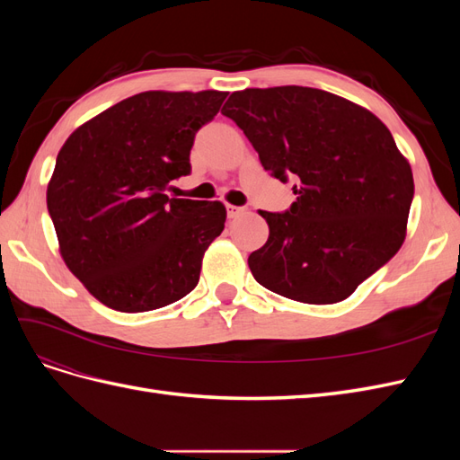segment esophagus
<instances>
[{
    "label": "esophagus",
    "mask_w": 460,
    "mask_h": 460,
    "mask_svg": "<svg viewBox=\"0 0 460 460\" xmlns=\"http://www.w3.org/2000/svg\"><path fill=\"white\" fill-rule=\"evenodd\" d=\"M245 211L243 207H235V205H226V213H228V218H235V217H240L242 213Z\"/></svg>",
    "instance_id": "34e87169"
}]
</instances>
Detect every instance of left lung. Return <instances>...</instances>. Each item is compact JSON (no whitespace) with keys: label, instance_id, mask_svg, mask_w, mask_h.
<instances>
[{"label":"left lung","instance_id":"obj_1","mask_svg":"<svg viewBox=\"0 0 460 460\" xmlns=\"http://www.w3.org/2000/svg\"><path fill=\"white\" fill-rule=\"evenodd\" d=\"M261 164L297 199L261 211L269 240L247 259L255 280L288 299L330 305L349 297L405 240L412 171L370 111L324 90L247 88L222 107Z\"/></svg>","mask_w":460,"mask_h":460}]
</instances>
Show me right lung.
<instances>
[{
	"label": "right lung",
	"instance_id": "1",
	"mask_svg": "<svg viewBox=\"0 0 460 460\" xmlns=\"http://www.w3.org/2000/svg\"><path fill=\"white\" fill-rule=\"evenodd\" d=\"M225 100L217 90L136 93L61 147L48 211L68 270L107 307L161 309L198 286L226 208L169 198L166 188L191 172L193 137Z\"/></svg>",
	"mask_w": 460,
	"mask_h": 460
}]
</instances>
